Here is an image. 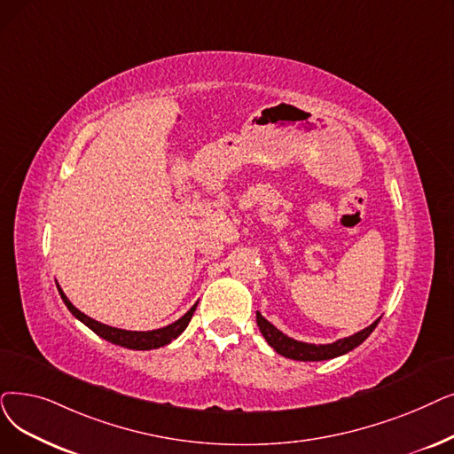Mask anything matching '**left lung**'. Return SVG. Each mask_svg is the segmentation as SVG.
Wrapping results in <instances>:
<instances>
[{"mask_svg": "<svg viewBox=\"0 0 454 454\" xmlns=\"http://www.w3.org/2000/svg\"><path fill=\"white\" fill-rule=\"evenodd\" d=\"M379 321H380V317L374 323H371L367 328L352 333V336H348V338H341L333 343L315 345V343H304V341L289 338L287 333H284L272 323H269L260 311H255V323H258L265 341L276 352L282 354V356H286L289 360H297V362H323V360L338 358V356H341V354H347L348 350L362 345L371 336V332L377 328Z\"/></svg>", "mask_w": 454, "mask_h": 454, "instance_id": "1", "label": "left lung"}]
</instances>
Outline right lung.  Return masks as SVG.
I'll return each mask as SVG.
<instances>
[{
  "label": "right lung",
  "instance_id": "add662e5",
  "mask_svg": "<svg viewBox=\"0 0 454 454\" xmlns=\"http://www.w3.org/2000/svg\"><path fill=\"white\" fill-rule=\"evenodd\" d=\"M57 289H59V294H61L63 302L67 304V308L70 309V313L74 315L75 319H80L85 326H89L94 333H98V336L107 340L109 343L113 345H121V347H126V348H131V350H152V348H160V347H165L168 345L172 340H176L180 336V333L187 328L192 313L196 309V302L185 315H182V317L178 321H174L172 325H167L163 328H157V330H146V332H137V330H122V328H114V326H109V325H104L100 321H96L92 317H89V315H85L83 311L77 309L65 294V291L59 287L57 284Z\"/></svg>",
  "mask_w": 454,
  "mask_h": 454
}]
</instances>
